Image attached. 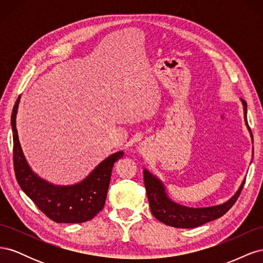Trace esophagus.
<instances>
[{
	"mask_svg": "<svg viewBox=\"0 0 263 263\" xmlns=\"http://www.w3.org/2000/svg\"><path fill=\"white\" fill-rule=\"evenodd\" d=\"M139 153L141 155L146 156L149 153V145L148 144H141L139 147Z\"/></svg>",
	"mask_w": 263,
	"mask_h": 263,
	"instance_id": "obj_1",
	"label": "esophagus"
}]
</instances>
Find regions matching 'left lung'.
<instances>
[{"mask_svg":"<svg viewBox=\"0 0 263 263\" xmlns=\"http://www.w3.org/2000/svg\"><path fill=\"white\" fill-rule=\"evenodd\" d=\"M243 106V117L247 128L250 133V137L253 144V136L251 129L249 128L248 121H247V103L240 99ZM253 156V150H252ZM144 180L147 197L149 201V206L151 214L160 220L163 224L177 227V228H194L206 224L211 220L217 219L221 217L230 210V208L235 204L237 198L239 197L241 190L245 184V180L240 184L237 192L229 198L225 203L219 205L209 206V208H189V206L181 205L172 201L166 194L163 182L158 179L153 173L149 172L147 169L144 170Z\"/></svg>","mask_w":263,"mask_h":263,"instance_id":"left-lung-1","label":"left lung"}]
</instances>
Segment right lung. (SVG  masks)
I'll list each match as a JSON object with an SVG mask.
<instances>
[{
	"label": "right lung",
	"instance_id": "add662e5",
	"mask_svg": "<svg viewBox=\"0 0 263 263\" xmlns=\"http://www.w3.org/2000/svg\"><path fill=\"white\" fill-rule=\"evenodd\" d=\"M21 95L13 107V158L15 177L23 192L47 217L55 222H84L92 219L104 208L114 163L123 151L108 156L82 181L71 185H55L31 170L22 150L16 129V114Z\"/></svg>",
	"mask_w": 263,
	"mask_h": 263
}]
</instances>
